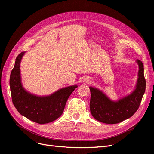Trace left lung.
Segmentation results:
<instances>
[{"instance_id":"1","label":"left lung","mask_w":154,"mask_h":154,"mask_svg":"<svg viewBox=\"0 0 154 154\" xmlns=\"http://www.w3.org/2000/svg\"><path fill=\"white\" fill-rule=\"evenodd\" d=\"M139 66L137 80L135 88L130 94L118 101L111 100L97 88L89 87L91 91L90 110L96 120L106 124H116L132 117L137 110L145 92L146 80L141 61L136 60Z\"/></svg>"}]
</instances>
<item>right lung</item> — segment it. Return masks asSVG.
<instances>
[{
	"instance_id": "right-lung-1",
	"label": "right lung",
	"mask_w": 154,
	"mask_h": 154,
	"mask_svg": "<svg viewBox=\"0 0 154 154\" xmlns=\"http://www.w3.org/2000/svg\"><path fill=\"white\" fill-rule=\"evenodd\" d=\"M26 52L16 58L10 74V85L12 101L22 116L39 124H45L58 119L63 113L70 95L77 85L63 87L49 96H36L27 91L22 85L20 62Z\"/></svg>"
}]
</instances>
